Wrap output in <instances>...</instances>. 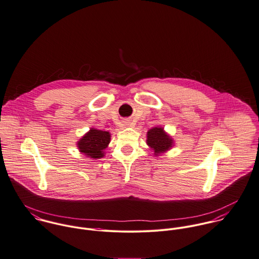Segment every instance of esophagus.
Returning <instances> with one entry per match:
<instances>
[{"label":"esophagus","instance_id":"34e87169","mask_svg":"<svg viewBox=\"0 0 259 259\" xmlns=\"http://www.w3.org/2000/svg\"><path fill=\"white\" fill-rule=\"evenodd\" d=\"M125 125L128 126V127H133V123H131V122H129V121H126V122H125Z\"/></svg>","mask_w":259,"mask_h":259}]
</instances>
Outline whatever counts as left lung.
<instances>
[{
	"label": "left lung",
	"mask_w": 259,
	"mask_h": 259,
	"mask_svg": "<svg viewBox=\"0 0 259 259\" xmlns=\"http://www.w3.org/2000/svg\"><path fill=\"white\" fill-rule=\"evenodd\" d=\"M146 143L149 148L154 152V156L159 157L160 155L168 152L174 146V139L170 136L163 127L156 126L151 128L147 132Z\"/></svg>",
	"instance_id": "1"
}]
</instances>
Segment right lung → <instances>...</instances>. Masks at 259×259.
Masks as SVG:
<instances>
[{"instance_id":"1","label":"right lung","mask_w":259,"mask_h":259,"mask_svg":"<svg viewBox=\"0 0 259 259\" xmlns=\"http://www.w3.org/2000/svg\"><path fill=\"white\" fill-rule=\"evenodd\" d=\"M111 134L107 131L90 128L76 143L77 149L81 154L91 159H100L105 156L104 150L108 147Z\"/></svg>"}]
</instances>
